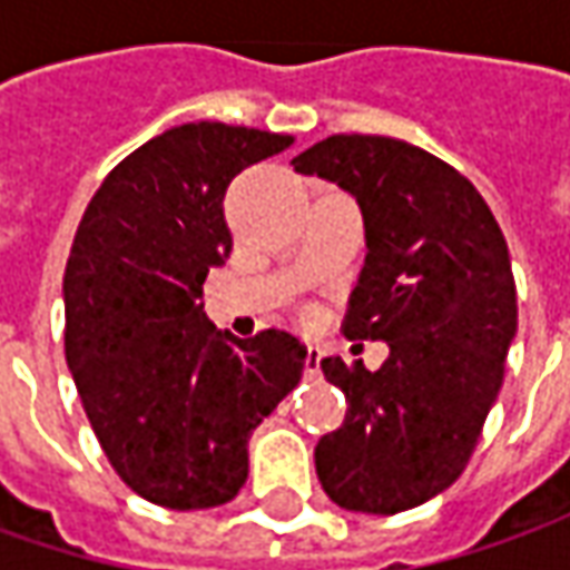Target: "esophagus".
<instances>
[{
    "mask_svg": "<svg viewBox=\"0 0 570 570\" xmlns=\"http://www.w3.org/2000/svg\"><path fill=\"white\" fill-rule=\"evenodd\" d=\"M320 358H323V352H320L317 345H307V355H304V374L307 377L320 374Z\"/></svg>",
    "mask_w": 570,
    "mask_h": 570,
    "instance_id": "esophagus-1",
    "label": "esophagus"
}]
</instances>
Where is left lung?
Returning <instances> with one entry per match:
<instances>
[{
    "instance_id": "obj_1",
    "label": "left lung",
    "mask_w": 570,
    "mask_h": 570,
    "mask_svg": "<svg viewBox=\"0 0 570 570\" xmlns=\"http://www.w3.org/2000/svg\"><path fill=\"white\" fill-rule=\"evenodd\" d=\"M292 165L362 208L367 256L342 333L390 345L381 371L320 362L348 403L314 450L320 485L345 511L400 514L460 479L498 400L517 333L508 244L479 189L425 148L330 136Z\"/></svg>"
}]
</instances>
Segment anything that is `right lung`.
Masks as SVG:
<instances>
[{
  "instance_id": "1",
  "label": "right lung",
  "mask_w": 570,
  "mask_h": 570,
  "mask_svg": "<svg viewBox=\"0 0 570 570\" xmlns=\"http://www.w3.org/2000/svg\"><path fill=\"white\" fill-rule=\"evenodd\" d=\"M292 136L184 122L114 167L66 263V362L122 482L170 511H206L247 482V441L301 381L285 330L218 333L203 282L230 256L225 189Z\"/></svg>"
}]
</instances>
